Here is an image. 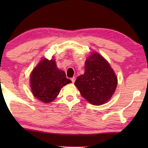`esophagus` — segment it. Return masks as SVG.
I'll return each instance as SVG.
<instances>
[{
	"mask_svg": "<svg viewBox=\"0 0 148 148\" xmlns=\"http://www.w3.org/2000/svg\"><path fill=\"white\" fill-rule=\"evenodd\" d=\"M71 82L73 83H74L75 82V77H72L71 79Z\"/></svg>",
	"mask_w": 148,
	"mask_h": 148,
	"instance_id": "esophagus-1",
	"label": "esophagus"
}]
</instances>
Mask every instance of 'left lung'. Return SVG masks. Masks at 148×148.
Returning a JSON list of instances; mask_svg holds the SVG:
<instances>
[{"label": "left lung", "mask_w": 148, "mask_h": 148, "mask_svg": "<svg viewBox=\"0 0 148 148\" xmlns=\"http://www.w3.org/2000/svg\"><path fill=\"white\" fill-rule=\"evenodd\" d=\"M75 85L84 98L99 106L110 100L117 86V77L108 61L93 52L85 62V73L78 76Z\"/></svg>", "instance_id": "1"}]
</instances>
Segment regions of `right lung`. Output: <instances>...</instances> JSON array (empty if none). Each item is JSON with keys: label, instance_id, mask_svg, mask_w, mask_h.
<instances>
[{"label": "right lung", "instance_id": "add662e5", "mask_svg": "<svg viewBox=\"0 0 148 148\" xmlns=\"http://www.w3.org/2000/svg\"><path fill=\"white\" fill-rule=\"evenodd\" d=\"M71 83L66 77L63 71L56 66L55 60L42 58L32 71L30 75V86L34 96L44 103L53 101L60 89Z\"/></svg>", "mask_w": 148, "mask_h": 148}]
</instances>
